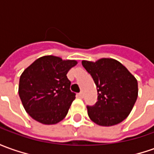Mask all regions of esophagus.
<instances>
[{"label":"esophagus","instance_id":"obj_1","mask_svg":"<svg viewBox=\"0 0 154 154\" xmlns=\"http://www.w3.org/2000/svg\"><path fill=\"white\" fill-rule=\"evenodd\" d=\"M78 97H79V98H81V99H82V98H83V93H82V92L79 93V94H78Z\"/></svg>","mask_w":154,"mask_h":154}]
</instances>
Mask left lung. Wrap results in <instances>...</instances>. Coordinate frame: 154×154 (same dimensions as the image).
Listing matches in <instances>:
<instances>
[{"label":"left lung","mask_w":154,"mask_h":154,"mask_svg":"<svg viewBox=\"0 0 154 154\" xmlns=\"http://www.w3.org/2000/svg\"><path fill=\"white\" fill-rule=\"evenodd\" d=\"M82 64L97 86L98 101L87 106L92 121L101 126L121 123L129 116L138 95L136 77L118 60L102 58Z\"/></svg>","instance_id":"obj_1"}]
</instances>
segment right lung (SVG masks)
I'll return each instance as SVG.
<instances>
[{
	"label": "right lung",
	"instance_id": "right-lung-1",
	"mask_svg": "<svg viewBox=\"0 0 154 154\" xmlns=\"http://www.w3.org/2000/svg\"><path fill=\"white\" fill-rule=\"evenodd\" d=\"M77 64L75 60H62L45 55L25 69L19 79L18 94L26 112L45 125L62 121L76 94L71 92L69 70Z\"/></svg>",
	"mask_w": 154,
	"mask_h": 154
}]
</instances>
